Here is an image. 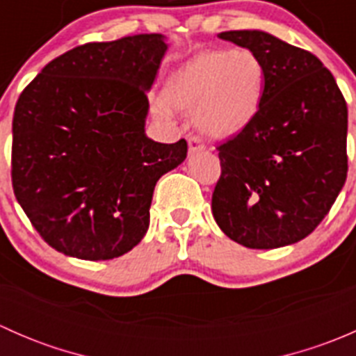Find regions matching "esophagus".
Returning <instances> with one entry per match:
<instances>
[{
    "label": "esophagus",
    "mask_w": 356,
    "mask_h": 356,
    "mask_svg": "<svg viewBox=\"0 0 356 356\" xmlns=\"http://www.w3.org/2000/svg\"><path fill=\"white\" fill-rule=\"evenodd\" d=\"M188 143H189V153H198V152H203L204 149V145L203 143H201V139L200 138H196V136H191V138L188 139Z\"/></svg>",
    "instance_id": "1"
}]
</instances>
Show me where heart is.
<instances>
[{
    "instance_id": "obj_1",
    "label": "heart",
    "mask_w": 356,
    "mask_h": 356,
    "mask_svg": "<svg viewBox=\"0 0 356 356\" xmlns=\"http://www.w3.org/2000/svg\"><path fill=\"white\" fill-rule=\"evenodd\" d=\"M265 67L248 48L210 49L193 56L170 77L167 96L172 106L196 113V125L211 139H229L257 118L264 99ZM156 110L170 113L168 103Z\"/></svg>"
}]
</instances>
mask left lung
I'll use <instances>...</instances> for the list:
<instances>
[{
    "instance_id": "obj_1",
    "label": "left lung",
    "mask_w": 356,
    "mask_h": 356,
    "mask_svg": "<svg viewBox=\"0 0 356 356\" xmlns=\"http://www.w3.org/2000/svg\"><path fill=\"white\" fill-rule=\"evenodd\" d=\"M218 38L260 56L265 88L257 118L217 148L215 222L253 250L293 245L321 224L346 181V102L310 51L264 31Z\"/></svg>"
}]
</instances>
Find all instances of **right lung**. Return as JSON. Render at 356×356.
I'll list each match as a JSON object with an SVG mask.
<instances>
[{"instance_id":"add662e5","label":"right lung","mask_w":356,"mask_h":356,"mask_svg":"<svg viewBox=\"0 0 356 356\" xmlns=\"http://www.w3.org/2000/svg\"><path fill=\"white\" fill-rule=\"evenodd\" d=\"M161 34L88 42L49 62L13 113L15 198L49 246L81 260L131 251L149 227L158 179L188 155L146 136Z\"/></svg>"}]
</instances>
